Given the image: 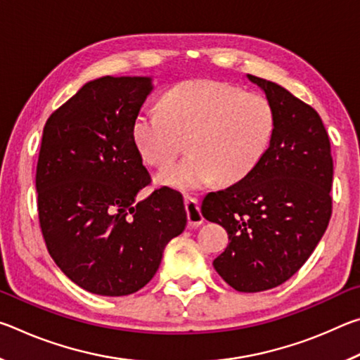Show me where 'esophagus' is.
I'll return each instance as SVG.
<instances>
[{
	"mask_svg": "<svg viewBox=\"0 0 360 360\" xmlns=\"http://www.w3.org/2000/svg\"><path fill=\"white\" fill-rule=\"evenodd\" d=\"M184 205H186V212H187V221L192 229L200 227L203 224V214L200 211L198 200L193 197H184Z\"/></svg>",
	"mask_w": 360,
	"mask_h": 360,
	"instance_id": "34e87169",
	"label": "esophagus"
}]
</instances>
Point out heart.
<instances>
[{"label": "heart", "instance_id": "obj_1", "mask_svg": "<svg viewBox=\"0 0 360 360\" xmlns=\"http://www.w3.org/2000/svg\"><path fill=\"white\" fill-rule=\"evenodd\" d=\"M275 133V111L264 95L217 79H191L162 96V109H141L131 135L152 167H163L191 138V157L163 168L157 182L191 192L217 178L235 184L259 167Z\"/></svg>", "mask_w": 360, "mask_h": 360}]
</instances>
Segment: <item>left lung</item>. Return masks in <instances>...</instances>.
<instances>
[{
	"label": "left lung",
	"instance_id": "8db88e82",
	"mask_svg": "<svg viewBox=\"0 0 360 360\" xmlns=\"http://www.w3.org/2000/svg\"><path fill=\"white\" fill-rule=\"evenodd\" d=\"M275 111V133L259 167L224 191L210 192L202 214L227 230L212 262L238 292L288 281L313 254L332 216L330 139L314 109L281 85L248 75Z\"/></svg>",
	"mask_w": 360,
	"mask_h": 360
}]
</instances>
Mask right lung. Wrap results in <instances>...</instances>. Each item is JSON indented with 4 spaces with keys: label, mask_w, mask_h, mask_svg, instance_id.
I'll return each mask as SVG.
<instances>
[{
    "label": "right lung",
    "mask_w": 360,
    "mask_h": 360,
    "mask_svg": "<svg viewBox=\"0 0 360 360\" xmlns=\"http://www.w3.org/2000/svg\"><path fill=\"white\" fill-rule=\"evenodd\" d=\"M150 77L90 81L51 114L42 131L36 191L47 251L79 288L130 295L158 270L168 241L186 229L182 195L150 184L131 127Z\"/></svg>",
    "instance_id": "obj_1"
}]
</instances>
